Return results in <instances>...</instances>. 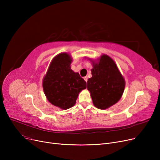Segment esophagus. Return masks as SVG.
<instances>
[{
  "instance_id": "1",
  "label": "esophagus",
  "mask_w": 160,
  "mask_h": 160,
  "mask_svg": "<svg viewBox=\"0 0 160 160\" xmlns=\"http://www.w3.org/2000/svg\"><path fill=\"white\" fill-rule=\"evenodd\" d=\"M83 79H84V80L87 82H88V77H83Z\"/></svg>"
}]
</instances>
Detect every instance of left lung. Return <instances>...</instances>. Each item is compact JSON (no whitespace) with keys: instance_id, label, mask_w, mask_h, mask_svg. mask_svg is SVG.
Returning <instances> with one entry per match:
<instances>
[{"instance_id":"1","label":"left lung","mask_w":160,"mask_h":160,"mask_svg":"<svg viewBox=\"0 0 160 160\" xmlns=\"http://www.w3.org/2000/svg\"><path fill=\"white\" fill-rule=\"evenodd\" d=\"M92 77L88 80V89L94 106L106 110L115 104L122 96L125 80L113 59L102 54L97 60L90 58Z\"/></svg>"}]
</instances>
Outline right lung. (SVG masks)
<instances>
[{"mask_svg": "<svg viewBox=\"0 0 160 160\" xmlns=\"http://www.w3.org/2000/svg\"><path fill=\"white\" fill-rule=\"evenodd\" d=\"M72 58L67 52L56 55L43 79V89L48 101L67 110L74 106L79 93L86 89V82L71 69Z\"/></svg>", "mask_w": 160, "mask_h": 160, "instance_id": "right-lung-1", "label": "right lung"}]
</instances>
